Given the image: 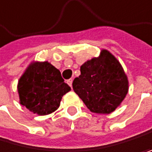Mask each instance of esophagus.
Returning <instances> with one entry per match:
<instances>
[{
  "label": "esophagus",
  "instance_id": "1",
  "mask_svg": "<svg viewBox=\"0 0 152 152\" xmlns=\"http://www.w3.org/2000/svg\"><path fill=\"white\" fill-rule=\"evenodd\" d=\"M66 83H67V85H69L70 87H71V86H72V79L67 80V81H66Z\"/></svg>",
  "mask_w": 152,
  "mask_h": 152
}]
</instances>
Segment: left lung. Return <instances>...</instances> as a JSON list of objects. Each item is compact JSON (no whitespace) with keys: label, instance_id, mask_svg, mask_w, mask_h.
Listing matches in <instances>:
<instances>
[{"label":"left lung","instance_id":"left-lung-1","mask_svg":"<svg viewBox=\"0 0 152 152\" xmlns=\"http://www.w3.org/2000/svg\"><path fill=\"white\" fill-rule=\"evenodd\" d=\"M73 90L93 113L110 114L126 97L129 83L120 63L106 50L81 66Z\"/></svg>","mask_w":152,"mask_h":152}]
</instances>
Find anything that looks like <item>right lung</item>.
Returning <instances> with one entry per match:
<instances>
[{
  "label": "right lung",
  "mask_w": 152,
  "mask_h": 152,
  "mask_svg": "<svg viewBox=\"0 0 152 152\" xmlns=\"http://www.w3.org/2000/svg\"><path fill=\"white\" fill-rule=\"evenodd\" d=\"M69 90L61 72L49 62L32 63L18 83L20 104L39 115L54 112Z\"/></svg>",
  "instance_id": "obj_1"
}]
</instances>
